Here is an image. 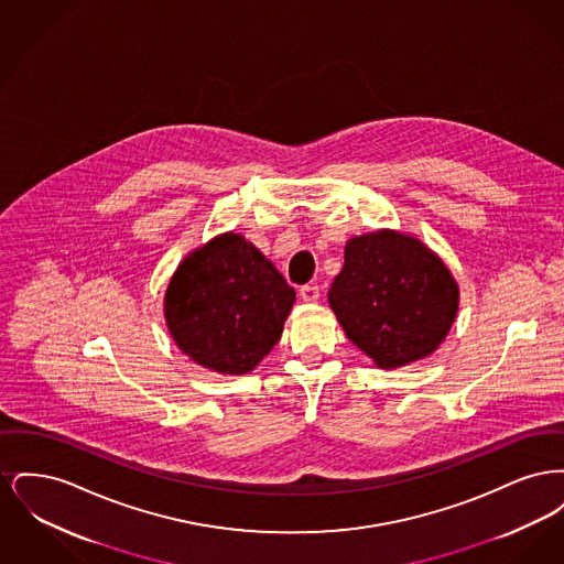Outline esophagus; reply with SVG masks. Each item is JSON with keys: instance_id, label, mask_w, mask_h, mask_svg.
<instances>
[{"instance_id": "1", "label": "esophagus", "mask_w": 564, "mask_h": 564, "mask_svg": "<svg viewBox=\"0 0 564 564\" xmlns=\"http://www.w3.org/2000/svg\"><path fill=\"white\" fill-rule=\"evenodd\" d=\"M300 295L304 302H317L319 300V288L317 285H302Z\"/></svg>"}]
</instances>
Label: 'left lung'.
Here are the masks:
<instances>
[{"label":"left lung","mask_w":564,"mask_h":564,"mask_svg":"<svg viewBox=\"0 0 564 564\" xmlns=\"http://www.w3.org/2000/svg\"><path fill=\"white\" fill-rule=\"evenodd\" d=\"M329 306L347 338L378 368L430 357L458 311V285L444 260L412 235L382 228L352 237Z\"/></svg>","instance_id":"1"}]
</instances>
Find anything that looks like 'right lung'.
Masks as SVG:
<instances>
[{
  "mask_svg": "<svg viewBox=\"0 0 564 564\" xmlns=\"http://www.w3.org/2000/svg\"><path fill=\"white\" fill-rule=\"evenodd\" d=\"M294 288L237 232L188 253L164 292V322L189 359L217 375L251 372L279 343Z\"/></svg>",
  "mask_w": 564,
  "mask_h": 564,
  "instance_id": "obj_1",
  "label": "right lung"
}]
</instances>
